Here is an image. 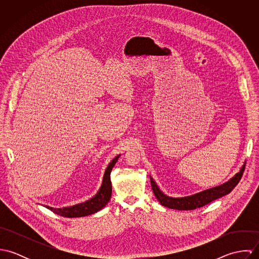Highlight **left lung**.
I'll return each instance as SVG.
<instances>
[{
	"mask_svg": "<svg viewBox=\"0 0 259 259\" xmlns=\"http://www.w3.org/2000/svg\"><path fill=\"white\" fill-rule=\"evenodd\" d=\"M244 166H245V163L241 166L240 170L234 177H232L228 182L219 186L197 192L192 195L184 196V197H171L164 194L159 189V187L155 184V182L151 177H150V184L156 199L159 201L161 205L168 208L178 209V210H191V209L204 206L205 204L222 197L223 195L228 194L239 183L243 175Z\"/></svg>",
	"mask_w": 259,
	"mask_h": 259,
	"instance_id": "obj_1",
	"label": "left lung"
}]
</instances>
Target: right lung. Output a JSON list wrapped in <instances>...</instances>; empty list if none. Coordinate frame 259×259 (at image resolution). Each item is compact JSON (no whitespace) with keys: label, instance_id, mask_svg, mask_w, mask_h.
<instances>
[{"label":"right lung","instance_id":"1","mask_svg":"<svg viewBox=\"0 0 259 259\" xmlns=\"http://www.w3.org/2000/svg\"><path fill=\"white\" fill-rule=\"evenodd\" d=\"M119 155L120 154L115 156L109 163V165H108V167L105 171V175H104L102 185H101L99 191L97 192V194L94 195L92 198L88 199L84 202L77 203V204H74L72 206L62 207V208H55V207H51V206H48V205H46L45 207L52 210L56 214H59V215L64 217V218H70V219L87 217V215L96 213V212L100 211L101 209H103L111 199V169L114 166L115 162L117 161Z\"/></svg>","mask_w":259,"mask_h":259}]
</instances>
